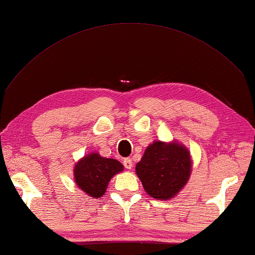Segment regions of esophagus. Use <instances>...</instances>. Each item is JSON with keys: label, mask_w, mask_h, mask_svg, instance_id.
<instances>
[{"label": "esophagus", "mask_w": 255, "mask_h": 255, "mask_svg": "<svg viewBox=\"0 0 255 255\" xmlns=\"http://www.w3.org/2000/svg\"><path fill=\"white\" fill-rule=\"evenodd\" d=\"M124 165H125V167H126V169H128V170L132 169L133 163H132V161H131V158H125V159H124Z\"/></svg>", "instance_id": "34e87169"}]
</instances>
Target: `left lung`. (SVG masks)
<instances>
[{
	"instance_id": "left-lung-1",
	"label": "left lung",
	"mask_w": 255,
	"mask_h": 255,
	"mask_svg": "<svg viewBox=\"0 0 255 255\" xmlns=\"http://www.w3.org/2000/svg\"><path fill=\"white\" fill-rule=\"evenodd\" d=\"M136 174L145 191L157 200L174 198L188 183L192 171L189 149L176 140H154L147 146L139 162Z\"/></svg>"
}]
</instances>
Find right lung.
<instances>
[{
    "label": "right lung",
    "mask_w": 255,
    "mask_h": 255,
    "mask_svg": "<svg viewBox=\"0 0 255 255\" xmlns=\"http://www.w3.org/2000/svg\"><path fill=\"white\" fill-rule=\"evenodd\" d=\"M124 171V165L115 158L101 156L91 152L75 163L74 182L82 191L93 199L105 195L110 180Z\"/></svg>",
    "instance_id": "obj_1"
}]
</instances>
